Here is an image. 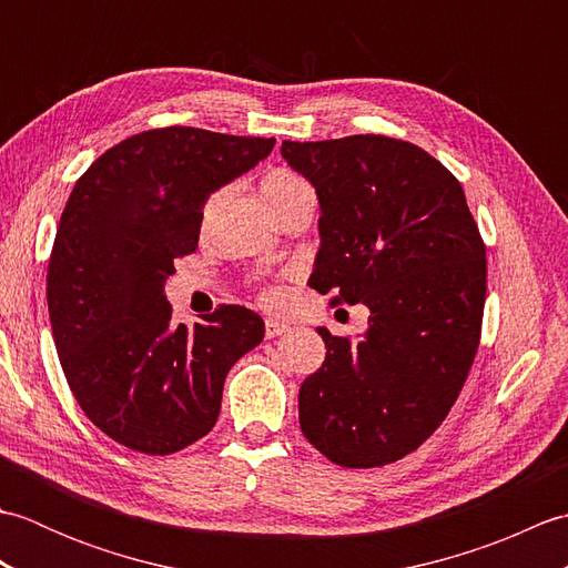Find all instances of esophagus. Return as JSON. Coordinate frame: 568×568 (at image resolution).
Instances as JSON below:
<instances>
[{
  "label": "esophagus",
  "instance_id": "esophagus-1",
  "mask_svg": "<svg viewBox=\"0 0 568 568\" xmlns=\"http://www.w3.org/2000/svg\"><path fill=\"white\" fill-rule=\"evenodd\" d=\"M287 329V324L285 322H277V320H265V339H273V336H281V334H285Z\"/></svg>",
  "mask_w": 568,
  "mask_h": 568
}]
</instances>
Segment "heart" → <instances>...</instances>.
<instances>
[{
    "label": "heart",
    "mask_w": 568,
    "mask_h": 568,
    "mask_svg": "<svg viewBox=\"0 0 568 568\" xmlns=\"http://www.w3.org/2000/svg\"><path fill=\"white\" fill-rule=\"evenodd\" d=\"M261 192L277 220H283L285 214H291L297 207H305V204L315 202V192H312L307 180L303 175L287 171V168H271V171L261 178ZM226 195H229V185H222V187L210 192L207 200H204V204H202V212H200L202 229H207L212 224L214 214L220 212ZM261 303L271 305L273 295L263 293Z\"/></svg>",
    "instance_id": "obj_1"
}]
</instances>
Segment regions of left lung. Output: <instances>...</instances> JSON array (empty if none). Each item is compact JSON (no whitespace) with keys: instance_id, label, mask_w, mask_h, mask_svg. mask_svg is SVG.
<instances>
[{"instance_id":"8db88e82","label":"left lung","mask_w":568,"mask_h":568,"mask_svg":"<svg viewBox=\"0 0 568 568\" xmlns=\"http://www.w3.org/2000/svg\"><path fill=\"white\" fill-rule=\"evenodd\" d=\"M281 153L322 207L310 285L371 310L361 342L317 329L327 356L300 385V429L332 464H393L432 437L474 366L486 244L462 183L415 143L356 134Z\"/></svg>"}]
</instances>
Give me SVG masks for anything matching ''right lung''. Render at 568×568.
<instances>
[{"mask_svg":"<svg viewBox=\"0 0 568 568\" xmlns=\"http://www.w3.org/2000/svg\"><path fill=\"white\" fill-rule=\"evenodd\" d=\"M273 143L149 129L104 151L70 192L48 258V315L82 413L126 449L168 456L202 439L229 368L263 342V320L241 305L175 327L165 281L195 253L210 192Z\"/></svg>","mask_w":568,"mask_h":568,"instance_id":"right-lung-1","label":"right lung"}]
</instances>
